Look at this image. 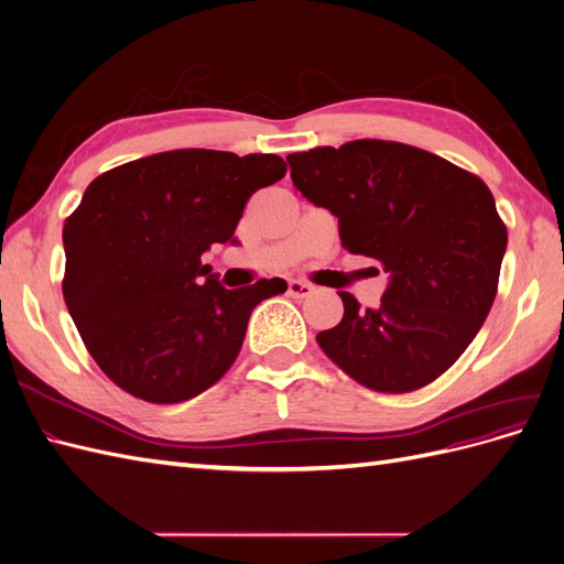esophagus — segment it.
<instances>
[{"mask_svg":"<svg viewBox=\"0 0 564 564\" xmlns=\"http://www.w3.org/2000/svg\"><path fill=\"white\" fill-rule=\"evenodd\" d=\"M286 292H289V296H292V299H308L315 292V289L308 282L292 280V282H289V286H286Z\"/></svg>","mask_w":564,"mask_h":564,"instance_id":"esophagus-1","label":"esophagus"}]
</instances>
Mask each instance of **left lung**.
Masks as SVG:
<instances>
[{"mask_svg":"<svg viewBox=\"0 0 564 564\" xmlns=\"http://www.w3.org/2000/svg\"><path fill=\"white\" fill-rule=\"evenodd\" d=\"M296 191L338 218L340 245L379 261L377 308L344 299V319L317 344L379 392L435 381L485 324L508 232L489 187L429 150L362 139L286 158Z\"/></svg>","mask_w":564,"mask_h":564,"instance_id":"8db88e82","label":"left lung"}]
</instances>
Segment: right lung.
Here are the masks:
<instances>
[{
  "mask_svg": "<svg viewBox=\"0 0 564 564\" xmlns=\"http://www.w3.org/2000/svg\"><path fill=\"white\" fill-rule=\"evenodd\" d=\"M278 155L172 150L100 174L63 226V296L96 365L133 398L158 404L212 388L242 348L251 311L286 282L220 286L202 253L237 245Z\"/></svg>",
  "mask_w": 564,
  "mask_h": 564,
  "instance_id": "add662e5",
  "label": "right lung"
}]
</instances>
